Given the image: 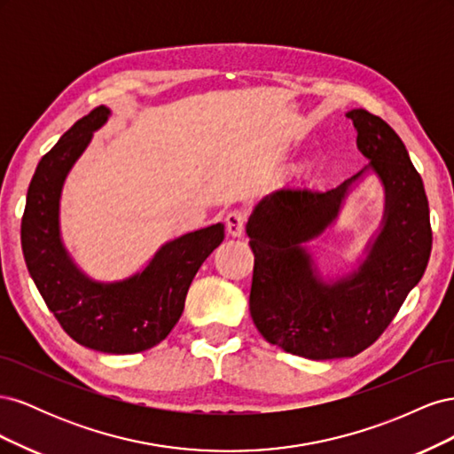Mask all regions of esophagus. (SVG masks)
Wrapping results in <instances>:
<instances>
[{
    "mask_svg": "<svg viewBox=\"0 0 454 454\" xmlns=\"http://www.w3.org/2000/svg\"><path fill=\"white\" fill-rule=\"evenodd\" d=\"M225 227L231 237H242L246 227V212L244 210H231L225 215Z\"/></svg>",
    "mask_w": 454,
    "mask_h": 454,
    "instance_id": "obj_1",
    "label": "esophagus"
}]
</instances>
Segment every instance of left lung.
Segmentation results:
<instances>
[{"instance_id":"8db88e82","label":"left lung","mask_w":454,"mask_h":454,"mask_svg":"<svg viewBox=\"0 0 454 454\" xmlns=\"http://www.w3.org/2000/svg\"><path fill=\"white\" fill-rule=\"evenodd\" d=\"M358 149L387 189V215L358 272L325 284L303 244L333 222L356 174L318 191L282 187L261 200L246 225L254 252L250 314L270 345L310 360L352 358L384 333L420 282L432 252L422 177L388 122L352 109Z\"/></svg>"}]
</instances>
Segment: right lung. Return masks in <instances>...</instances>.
I'll return each instance as SVG.
<instances>
[{
  "instance_id": "add662e5",
  "label": "right lung",
  "mask_w": 454,
  "mask_h": 454,
  "mask_svg": "<svg viewBox=\"0 0 454 454\" xmlns=\"http://www.w3.org/2000/svg\"><path fill=\"white\" fill-rule=\"evenodd\" d=\"M107 115L106 106L94 107L41 157L26 197L20 239L26 267L64 332L92 350L134 354L159 345L172 332L191 282L223 242L225 231L215 223L164 244L142 272L125 282L98 284L83 277L60 242L59 200L66 174Z\"/></svg>"
}]
</instances>
